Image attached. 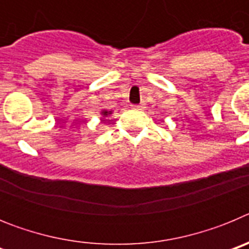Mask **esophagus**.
<instances>
[{
	"instance_id": "esophagus-1",
	"label": "esophagus",
	"mask_w": 249,
	"mask_h": 249,
	"mask_svg": "<svg viewBox=\"0 0 249 249\" xmlns=\"http://www.w3.org/2000/svg\"><path fill=\"white\" fill-rule=\"evenodd\" d=\"M132 107H133V109H144L146 108V105L144 103H140V105H133Z\"/></svg>"
}]
</instances>
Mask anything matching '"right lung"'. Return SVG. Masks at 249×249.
Here are the masks:
<instances>
[{"instance_id": "1", "label": "right lung", "mask_w": 249, "mask_h": 249, "mask_svg": "<svg viewBox=\"0 0 249 249\" xmlns=\"http://www.w3.org/2000/svg\"><path fill=\"white\" fill-rule=\"evenodd\" d=\"M111 114H112V111L102 109V111H101V121H106V118L108 117V116H111Z\"/></svg>"}]
</instances>
